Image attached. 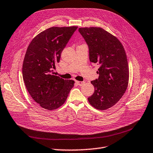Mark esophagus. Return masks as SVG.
Returning a JSON list of instances; mask_svg holds the SVG:
<instances>
[{
  "instance_id": "34e87169",
  "label": "esophagus",
  "mask_w": 153,
  "mask_h": 153,
  "mask_svg": "<svg viewBox=\"0 0 153 153\" xmlns=\"http://www.w3.org/2000/svg\"><path fill=\"white\" fill-rule=\"evenodd\" d=\"M76 83L79 86H82L83 85L85 84V82L84 81H76Z\"/></svg>"
}]
</instances>
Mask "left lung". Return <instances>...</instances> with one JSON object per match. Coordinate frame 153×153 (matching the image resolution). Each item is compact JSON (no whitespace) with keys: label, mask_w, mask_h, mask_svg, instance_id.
Returning <instances> with one entry per match:
<instances>
[{"label":"left lung","mask_w":153,"mask_h":153,"mask_svg":"<svg viewBox=\"0 0 153 153\" xmlns=\"http://www.w3.org/2000/svg\"><path fill=\"white\" fill-rule=\"evenodd\" d=\"M79 32L88 46L90 61L100 66L98 79L91 81L95 91L88 101L96 109L107 110L121 98L128 87L125 50L116 37L103 28L85 27Z\"/></svg>","instance_id":"left-lung-1"}]
</instances>
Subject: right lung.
<instances>
[{
	"label": "right lung",
	"instance_id": "obj_1",
	"mask_svg": "<svg viewBox=\"0 0 153 153\" xmlns=\"http://www.w3.org/2000/svg\"><path fill=\"white\" fill-rule=\"evenodd\" d=\"M77 28L74 26L51 27L35 37L27 48L22 65L23 80L33 100L46 110L62 106L75 83L52 72Z\"/></svg>",
	"mask_w": 153,
	"mask_h": 153
}]
</instances>
